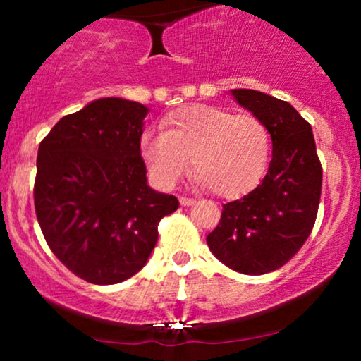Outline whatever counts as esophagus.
<instances>
[{
	"mask_svg": "<svg viewBox=\"0 0 361 361\" xmlns=\"http://www.w3.org/2000/svg\"><path fill=\"white\" fill-rule=\"evenodd\" d=\"M180 204L183 207H190L195 204V198H188V197H180Z\"/></svg>",
	"mask_w": 361,
	"mask_h": 361,
	"instance_id": "obj_1",
	"label": "esophagus"
}]
</instances>
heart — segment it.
Wrapping results in <instances>:
<instances>
[{
  "label": "heart",
  "instance_id": "obj_1",
  "mask_svg": "<svg viewBox=\"0 0 361 361\" xmlns=\"http://www.w3.org/2000/svg\"><path fill=\"white\" fill-rule=\"evenodd\" d=\"M161 126L163 132H144L139 151L149 175L163 188L181 180L190 157L197 183L224 198L251 192L267 173L270 132L255 115L192 103L169 114Z\"/></svg>",
  "mask_w": 361,
  "mask_h": 361
}]
</instances>
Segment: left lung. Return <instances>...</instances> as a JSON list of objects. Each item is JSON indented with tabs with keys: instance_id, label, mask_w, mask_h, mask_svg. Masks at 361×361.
<instances>
[{
	"instance_id": "obj_1",
	"label": "left lung",
	"mask_w": 361,
	"mask_h": 361,
	"mask_svg": "<svg viewBox=\"0 0 361 361\" xmlns=\"http://www.w3.org/2000/svg\"><path fill=\"white\" fill-rule=\"evenodd\" d=\"M231 94L267 126L273 152L261 183L224 205L207 244L231 270L263 275L283 267L309 238L321 198L322 168L312 128L288 102L256 90H231Z\"/></svg>"
}]
</instances>
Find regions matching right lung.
Segmentation results:
<instances>
[{
    "label": "right lung",
    "mask_w": 361,
    "mask_h": 361,
    "mask_svg": "<svg viewBox=\"0 0 361 361\" xmlns=\"http://www.w3.org/2000/svg\"><path fill=\"white\" fill-rule=\"evenodd\" d=\"M142 103L100 98L62 117L39 146L35 214L62 264L94 285L130 279L178 198L147 185L139 142Z\"/></svg>",
    "instance_id": "1"
}]
</instances>
